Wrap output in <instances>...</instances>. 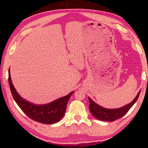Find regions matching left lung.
Returning a JSON list of instances; mask_svg holds the SVG:
<instances>
[{
  "label": "left lung",
  "instance_id": "1",
  "mask_svg": "<svg viewBox=\"0 0 148 148\" xmlns=\"http://www.w3.org/2000/svg\"><path fill=\"white\" fill-rule=\"evenodd\" d=\"M140 91L138 93L136 98L132 102L128 104L122 108H118V109H106L100 106L95 102H94L93 100L88 97L90 100V111L91 113L93 114L94 117L99 120L102 121H113L121 118L125 114H126L127 112L129 111L130 109L133 106L135 103L136 102L138 97L139 96Z\"/></svg>",
  "mask_w": 148,
  "mask_h": 148
}]
</instances>
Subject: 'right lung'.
Segmentation results:
<instances>
[{
    "label": "right lung",
    "instance_id": "1",
    "mask_svg": "<svg viewBox=\"0 0 148 148\" xmlns=\"http://www.w3.org/2000/svg\"><path fill=\"white\" fill-rule=\"evenodd\" d=\"M9 84L15 102L27 116L37 122L44 124H54L63 118L66 111L68 100L74 92L49 103L37 105L27 101L19 95L12 83L9 69Z\"/></svg>",
    "mask_w": 148,
    "mask_h": 148
}]
</instances>
